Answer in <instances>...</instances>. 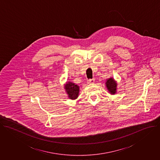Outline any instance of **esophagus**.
Here are the masks:
<instances>
[{"label":"esophagus","mask_w":160,"mask_h":160,"mask_svg":"<svg viewBox=\"0 0 160 160\" xmlns=\"http://www.w3.org/2000/svg\"><path fill=\"white\" fill-rule=\"evenodd\" d=\"M95 82V80L94 78H93V79H90V80H88V82H87V83H89V84H92V83H94Z\"/></svg>","instance_id":"1"}]
</instances>
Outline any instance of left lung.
Wrapping results in <instances>:
<instances>
[{
	"mask_svg": "<svg viewBox=\"0 0 160 160\" xmlns=\"http://www.w3.org/2000/svg\"><path fill=\"white\" fill-rule=\"evenodd\" d=\"M106 87L109 93L111 95H115L117 93L118 90V83L117 81L114 80V78L111 77L106 80Z\"/></svg>",
	"mask_w": 160,
	"mask_h": 160,
	"instance_id": "obj_1",
	"label": "left lung"
}]
</instances>
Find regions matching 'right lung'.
Here are the masks:
<instances>
[{"label": "right lung", "mask_w": 160, "mask_h": 160, "mask_svg": "<svg viewBox=\"0 0 160 160\" xmlns=\"http://www.w3.org/2000/svg\"><path fill=\"white\" fill-rule=\"evenodd\" d=\"M64 89L68 98L70 99H76L79 95L80 87L72 82H67L64 84Z\"/></svg>", "instance_id": "right-lung-1"}]
</instances>
